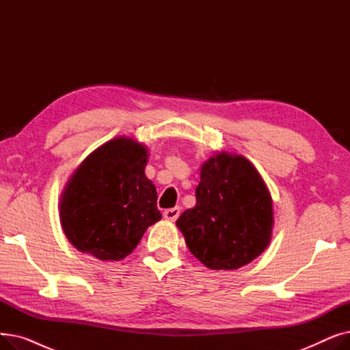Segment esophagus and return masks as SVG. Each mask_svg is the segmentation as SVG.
Instances as JSON below:
<instances>
[{"label":"esophagus","mask_w":350,"mask_h":350,"mask_svg":"<svg viewBox=\"0 0 350 350\" xmlns=\"http://www.w3.org/2000/svg\"><path fill=\"white\" fill-rule=\"evenodd\" d=\"M163 215H164L165 219H169V221H176V219H177L178 215H180V207H173V208L165 210V211L163 213Z\"/></svg>","instance_id":"34e87169"}]
</instances>
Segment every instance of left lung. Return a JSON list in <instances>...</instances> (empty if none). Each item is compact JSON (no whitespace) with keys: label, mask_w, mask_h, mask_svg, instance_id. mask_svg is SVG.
<instances>
[{"label":"left lung","mask_w":350,"mask_h":350,"mask_svg":"<svg viewBox=\"0 0 350 350\" xmlns=\"http://www.w3.org/2000/svg\"><path fill=\"white\" fill-rule=\"evenodd\" d=\"M197 203L176 221L190 252L211 269H238L269 244L272 200L243 156L218 153L201 167Z\"/></svg>","instance_id":"1"}]
</instances>
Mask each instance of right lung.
I'll return each instance as SVG.
<instances>
[{"mask_svg":"<svg viewBox=\"0 0 350 350\" xmlns=\"http://www.w3.org/2000/svg\"><path fill=\"white\" fill-rule=\"evenodd\" d=\"M147 150L126 137L105 143L72 176L61 200L69 243L102 261H120L161 218L157 193L146 177Z\"/></svg>","mask_w":350,"mask_h":350,"instance_id":"obj_1","label":"right lung"}]
</instances>
